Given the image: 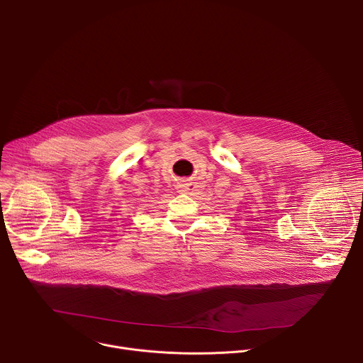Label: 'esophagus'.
Listing matches in <instances>:
<instances>
[{"mask_svg":"<svg viewBox=\"0 0 363 363\" xmlns=\"http://www.w3.org/2000/svg\"><path fill=\"white\" fill-rule=\"evenodd\" d=\"M178 188H179V192H184V194H189V192H192V191L195 189L194 184H192V182H189V181H184V182H181Z\"/></svg>","mask_w":363,"mask_h":363,"instance_id":"obj_1","label":"esophagus"}]
</instances>
